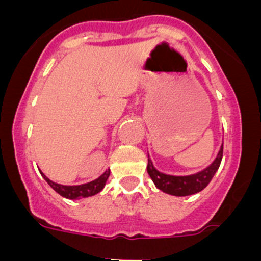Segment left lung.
<instances>
[{
	"label": "left lung",
	"instance_id": "obj_1",
	"mask_svg": "<svg viewBox=\"0 0 261 261\" xmlns=\"http://www.w3.org/2000/svg\"><path fill=\"white\" fill-rule=\"evenodd\" d=\"M223 145L221 146V150L217 154V158L214 162L202 171L197 174L188 175V176H172V175H166L155 170L151 161L149 159L147 162V174L150 175L151 180L154 181L158 190L163 191L165 193L172 196H190L200 192L211 183L212 177L217 172L218 167L222 161Z\"/></svg>",
	"mask_w": 261,
	"mask_h": 261
}]
</instances>
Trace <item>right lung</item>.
<instances>
[{"instance_id":"right-lung-1","label":"right lung","mask_w":261,"mask_h":261,"mask_svg":"<svg viewBox=\"0 0 261 261\" xmlns=\"http://www.w3.org/2000/svg\"><path fill=\"white\" fill-rule=\"evenodd\" d=\"M41 175H43V177L45 179V181H47L59 195H61L62 197H66V199L70 200H77L84 199V197H89V196H94L96 195V193L100 192V191L105 188L106 181H107L108 176H110V170H107L105 174L100 175V176H99L98 179H95V180L90 181V183L86 184H81V186H62V184H57L55 183V181L49 180L43 172H41Z\"/></svg>"}]
</instances>
